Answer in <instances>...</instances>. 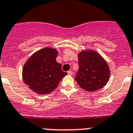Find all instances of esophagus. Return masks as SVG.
Returning a JSON list of instances; mask_svg holds the SVG:
<instances>
[{
	"mask_svg": "<svg viewBox=\"0 0 133 133\" xmlns=\"http://www.w3.org/2000/svg\"><path fill=\"white\" fill-rule=\"evenodd\" d=\"M67 73L69 75H72V72L71 71V70H69V71L67 72Z\"/></svg>",
	"mask_w": 133,
	"mask_h": 133,
	"instance_id": "obj_1",
	"label": "esophagus"
}]
</instances>
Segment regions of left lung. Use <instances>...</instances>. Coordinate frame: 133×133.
Instances as JSON below:
<instances>
[{
    "label": "left lung",
    "mask_w": 133,
    "mask_h": 133,
    "mask_svg": "<svg viewBox=\"0 0 133 133\" xmlns=\"http://www.w3.org/2000/svg\"><path fill=\"white\" fill-rule=\"evenodd\" d=\"M78 69L75 81L88 92L99 90L106 85L110 71L107 61L92 49L83 50L78 54Z\"/></svg>",
    "instance_id": "1"
}]
</instances>
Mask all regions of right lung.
Returning <instances> with one entry per match:
<instances>
[{
    "mask_svg": "<svg viewBox=\"0 0 133 133\" xmlns=\"http://www.w3.org/2000/svg\"><path fill=\"white\" fill-rule=\"evenodd\" d=\"M58 50L45 47L34 52L24 63L22 76L24 83L38 95L52 92L67 73L56 61Z\"/></svg>",
    "mask_w": 133,
    "mask_h": 133,
    "instance_id": "1",
    "label": "right lung"
}]
</instances>
